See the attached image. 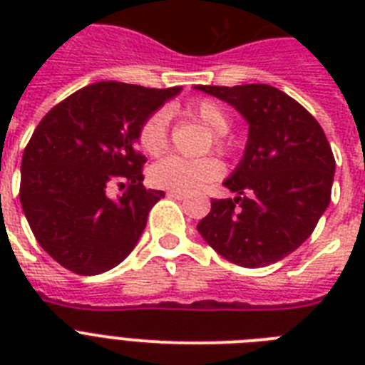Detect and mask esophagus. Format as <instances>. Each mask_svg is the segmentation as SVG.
<instances>
[{
	"label": "esophagus",
	"instance_id": "esophagus-1",
	"mask_svg": "<svg viewBox=\"0 0 365 365\" xmlns=\"http://www.w3.org/2000/svg\"><path fill=\"white\" fill-rule=\"evenodd\" d=\"M168 197H170V199H176V200H183L185 197H187V195L180 193V191H168Z\"/></svg>",
	"mask_w": 365,
	"mask_h": 365
}]
</instances>
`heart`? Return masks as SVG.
<instances>
[{
	"label": "heart",
	"mask_w": 365,
	"mask_h": 365,
	"mask_svg": "<svg viewBox=\"0 0 365 365\" xmlns=\"http://www.w3.org/2000/svg\"><path fill=\"white\" fill-rule=\"evenodd\" d=\"M183 113L200 125H205L214 134V148L225 151L227 142L225 134L231 130V115L222 104L214 100H197L183 108ZM168 140V117L165 111H155L142 123L138 130V143L149 155H159L165 151ZM223 176V165L214 157L189 160L170 155L155 163L149 170V180L153 185L180 193H193L208 183Z\"/></svg>",
	"instance_id": "b5f03b06"
}]
</instances>
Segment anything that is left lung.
Here are the masks:
<instances>
[{
  "instance_id": "8db88e82",
  "label": "left lung",
  "mask_w": 365,
  "mask_h": 365,
  "mask_svg": "<svg viewBox=\"0 0 365 365\" xmlns=\"http://www.w3.org/2000/svg\"><path fill=\"white\" fill-rule=\"evenodd\" d=\"M250 125L244 157L223 185L239 197L214 199L197 225L217 254L237 265L277 263L305 242L331 199L335 159L322 126L271 85L210 87Z\"/></svg>"
}]
</instances>
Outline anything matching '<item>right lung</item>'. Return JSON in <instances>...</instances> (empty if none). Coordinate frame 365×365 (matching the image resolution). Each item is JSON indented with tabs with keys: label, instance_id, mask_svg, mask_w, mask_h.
<instances>
[{
	"label": "right lung",
	"instance_id": "obj_1",
	"mask_svg": "<svg viewBox=\"0 0 365 365\" xmlns=\"http://www.w3.org/2000/svg\"><path fill=\"white\" fill-rule=\"evenodd\" d=\"M182 88L100 81L56 104L31 134L20 166V202L54 261L83 277L119 265L142 237L163 191L142 185L138 130ZM123 193L111 200L107 189Z\"/></svg>",
	"mask_w": 365,
	"mask_h": 365
}]
</instances>
